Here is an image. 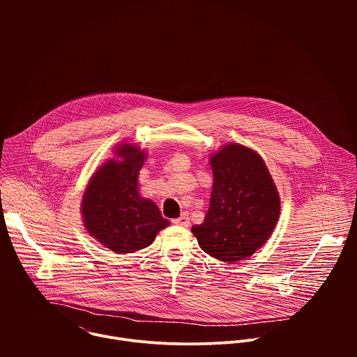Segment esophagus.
Instances as JSON below:
<instances>
[{
	"mask_svg": "<svg viewBox=\"0 0 357 357\" xmlns=\"http://www.w3.org/2000/svg\"><path fill=\"white\" fill-rule=\"evenodd\" d=\"M172 223L176 225V226L188 227V226H189V216H188V215H182V216L178 218V219H172Z\"/></svg>",
	"mask_w": 357,
	"mask_h": 357,
	"instance_id": "1",
	"label": "esophagus"
}]
</instances>
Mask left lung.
Returning <instances> with one entry per match:
<instances>
[{"mask_svg": "<svg viewBox=\"0 0 357 357\" xmlns=\"http://www.w3.org/2000/svg\"><path fill=\"white\" fill-rule=\"evenodd\" d=\"M211 167L209 211L192 233L209 256L236 263L250 257L273 234L280 195L263 158L244 145H225L211 157Z\"/></svg>", "mask_w": 357, "mask_h": 357, "instance_id": "left-lung-1", "label": "left lung"}]
</instances>
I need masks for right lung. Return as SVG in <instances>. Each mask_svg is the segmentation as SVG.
Returning <instances> with one entry per match:
<instances>
[{
    "instance_id": "obj_1",
    "label": "right lung",
    "mask_w": 357,
    "mask_h": 357,
    "mask_svg": "<svg viewBox=\"0 0 357 357\" xmlns=\"http://www.w3.org/2000/svg\"><path fill=\"white\" fill-rule=\"evenodd\" d=\"M116 155L90 179L82 200V215L89 234L114 252L124 254L148 247L169 222L154 202L138 195V172L145 152L123 144Z\"/></svg>"
}]
</instances>
